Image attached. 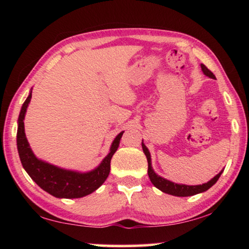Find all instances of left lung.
I'll use <instances>...</instances> for the list:
<instances>
[{
	"mask_svg": "<svg viewBox=\"0 0 249 249\" xmlns=\"http://www.w3.org/2000/svg\"><path fill=\"white\" fill-rule=\"evenodd\" d=\"M201 68L205 75H208L209 78L215 79V75L213 74L212 71L206 68L203 64L201 65ZM142 150H144V153L146 155L147 161H148V176L151 183H153L156 188L159 189L160 191L168 193V195L176 196H190L197 195V193L204 192L206 190H209L214 183H216V181L222 175V171H221L220 174H217L213 179H211L208 183H203L200 185H185V184L174 183L169 180H166L161 178L160 176L156 175V172L153 170V168H151V159H150L149 151L147 149V147L145 146L144 142H142Z\"/></svg>",
	"mask_w": 249,
	"mask_h": 249,
	"instance_id": "left-lung-1",
	"label": "left lung"
}]
</instances>
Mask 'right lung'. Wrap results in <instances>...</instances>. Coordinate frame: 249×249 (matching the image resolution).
I'll list each match as a JSON object with an SVG mask.
<instances>
[{"instance_id": "add662e5", "label": "right lung", "mask_w": 249, "mask_h": 249, "mask_svg": "<svg viewBox=\"0 0 249 249\" xmlns=\"http://www.w3.org/2000/svg\"><path fill=\"white\" fill-rule=\"evenodd\" d=\"M31 99L32 92L24 102L18 116V149L24 169L43 190L56 197L75 199V197H82L95 191L108 177L109 170H111L112 156L117 150L124 132L120 133L115 137L109 149L111 151L96 169L86 172V174L60 169L56 166L37 159L29 147L24 129V117Z\"/></svg>"}]
</instances>
